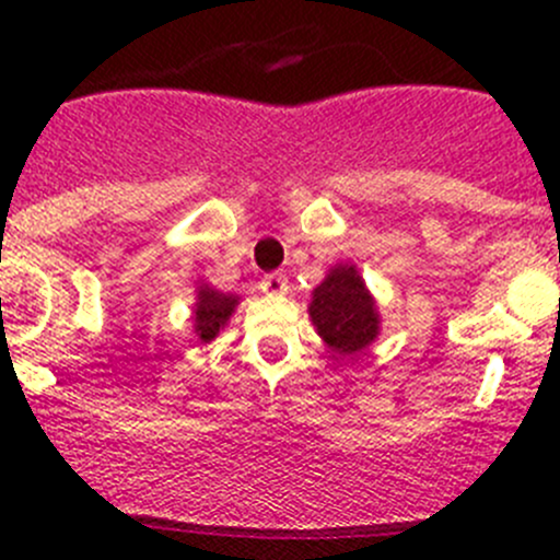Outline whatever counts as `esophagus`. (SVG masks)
I'll list each match as a JSON object with an SVG mask.
<instances>
[{"label":"esophagus","mask_w":560,"mask_h":560,"mask_svg":"<svg viewBox=\"0 0 560 560\" xmlns=\"http://www.w3.org/2000/svg\"><path fill=\"white\" fill-rule=\"evenodd\" d=\"M260 289H264L266 294H285V291H289V277L280 275V271L266 275L264 280H260Z\"/></svg>","instance_id":"34e87169"}]
</instances>
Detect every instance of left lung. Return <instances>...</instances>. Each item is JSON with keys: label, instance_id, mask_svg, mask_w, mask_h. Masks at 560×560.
<instances>
[{"label": "left lung", "instance_id": "1", "mask_svg": "<svg viewBox=\"0 0 560 560\" xmlns=\"http://www.w3.org/2000/svg\"><path fill=\"white\" fill-rule=\"evenodd\" d=\"M311 319L316 330L339 355H353L364 350L378 334V314L364 280L353 266H336L314 289Z\"/></svg>", "mask_w": 560, "mask_h": 560}]
</instances>
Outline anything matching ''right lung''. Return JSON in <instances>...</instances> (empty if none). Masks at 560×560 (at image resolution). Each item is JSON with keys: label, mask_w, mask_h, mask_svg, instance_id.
Here are the masks:
<instances>
[{"label": "right lung", "mask_w": 560, "mask_h": 560, "mask_svg": "<svg viewBox=\"0 0 560 560\" xmlns=\"http://www.w3.org/2000/svg\"><path fill=\"white\" fill-rule=\"evenodd\" d=\"M237 296L221 294L215 289H201L199 291V303H196V334H199L201 341L215 339L221 328L226 325L230 314L235 311Z\"/></svg>", "instance_id": "obj_1"}]
</instances>
